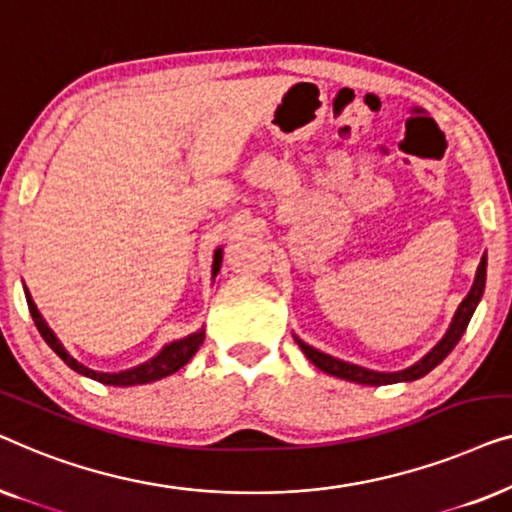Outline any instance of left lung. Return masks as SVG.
I'll use <instances>...</instances> for the list:
<instances>
[{"label": "left lung", "mask_w": 512, "mask_h": 512, "mask_svg": "<svg viewBox=\"0 0 512 512\" xmlns=\"http://www.w3.org/2000/svg\"><path fill=\"white\" fill-rule=\"evenodd\" d=\"M485 282H487V254L482 256L478 272H475V282L471 286V291H468V296L461 300V305L457 307V312H454V317H452L450 328H447L438 345L433 347L429 354H424L417 363H412V366L403 368V370H396V373H380V370H370V368L356 366V363L335 359V356L324 354V352H319V349H314L312 345H307V342L300 340L298 335H293V338H296L298 347L303 349V354L314 363V366H317L319 370H324V373H328V375L340 377V380L366 384V387H382V384H396V382H415V380H419V377H424L426 373H431V370L436 368L438 363H443L445 356L450 354L454 347H457V342L461 340V335H464V331H466L468 321H471V317H473L475 307H478V303H480L482 293H485Z\"/></svg>", "instance_id": "left-lung-1"}]
</instances>
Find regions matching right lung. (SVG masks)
Wrapping results in <instances>:
<instances>
[{
  "label": "right lung",
  "mask_w": 512,
  "mask_h": 512,
  "mask_svg": "<svg viewBox=\"0 0 512 512\" xmlns=\"http://www.w3.org/2000/svg\"><path fill=\"white\" fill-rule=\"evenodd\" d=\"M221 261H223V249L219 247L214 251V263H212V279L219 275L221 270ZM25 289V298H27V307H30V314L34 319V326L39 328L41 338L46 340V345L53 349L55 354L60 356L62 361L67 363L69 368L76 370L79 375H86L90 380L95 382H102V384H109V387H135V384H149V382H156V380H163V377L177 373L179 368H184L188 361L193 359L195 352H198L202 340H205V326L198 328V331L186 335V338H179V340H172L167 342V345L160 349L156 356H151L149 361L139 363V366H132V368H125V370H118V373H102V370H93L88 368L86 363L76 361L72 354L67 352L65 345H62L58 335L51 326L46 324V319L41 317V312L37 310V305H34V300L30 296V291Z\"/></svg>",
  "instance_id": "1"
}]
</instances>
